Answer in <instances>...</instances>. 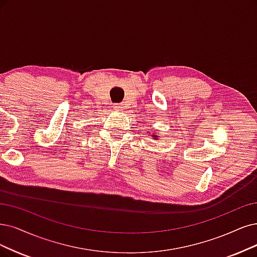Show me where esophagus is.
<instances>
[{
	"mask_svg": "<svg viewBox=\"0 0 257 257\" xmlns=\"http://www.w3.org/2000/svg\"><path fill=\"white\" fill-rule=\"evenodd\" d=\"M114 108H115L116 110H121L123 107H122V104L121 103H115V104H114Z\"/></svg>",
	"mask_w": 257,
	"mask_h": 257,
	"instance_id": "1",
	"label": "esophagus"
}]
</instances>
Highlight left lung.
Masks as SVG:
<instances>
[{"instance_id": "1", "label": "left lung", "mask_w": 257, "mask_h": 257, "mask_svg": "<svg viewBox=\"0 0 257 257\" xmlns=\"http://www.w3.org/2000/svg\"><path fill=\"white\" fill-rule=\"evenodd\" d=\"M151 137H153L154 138V140H157L158 138H159V135L157 134V132H156V134H154V135H151Z\"/></svg>"}]
</instances>
